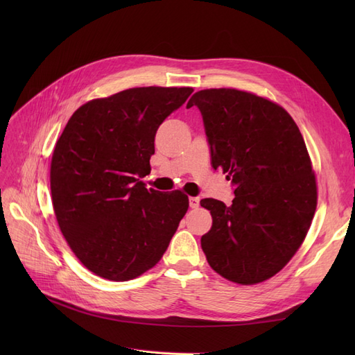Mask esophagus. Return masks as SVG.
<instances>
[{"label":"esophagus","instance_id":"1","mask_svg":"<svg viewBox=\"0 0 355 355\" xmlns=\"http://www.w3.org/2000/svg\"><path fill=\"white\" fill-rule=\"evenodd\" d=\"M200 206V198L198 197H189V207L197 209Z\"/></svg>","mask_w":355,"mask_h":355}]
</instances>
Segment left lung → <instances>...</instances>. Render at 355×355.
Masks as SVG:
<instances>
[{
	"mask_svg": "<svg viewBox=\"0 0 355 355\" xmlns=\"http://www.w3.org/2000/svg\"><path fill=\"white\" fill-rule=\"evenodd\" d=\"M210 145L213 168L234 187L231 206L201 200L213 225L201 237L209 265L239 284L268 280L306 237L317 185L304 137L280 105L235 89L192 94Z\"/></svg>",
	"mask_w": 355,
	"mask_h": 355,
	"instance_id": "1",
	"label": "left lung"
}]
</instances>
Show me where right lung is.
I'll return each instance as SVG.
<instances>
[{"mask_svg": "<svg viewBox=\"0 0 355 355\" xmlns=\"http://www.w3.org/2000/svg\"><path fill=\"white\" fill-rule=\"evenodd\" d=\"M191 87H136L94 99L72 114L51 157L53 209L81 263L128 282L163 257L189 201L180 191L146 189L159 124Z\"/></svg>", "mask_w": 355, "mask_h": 355, "instance_id": "1", "label": "right lung"}]
</instances>
